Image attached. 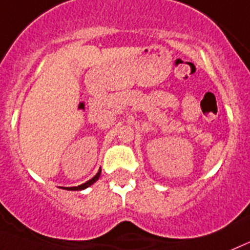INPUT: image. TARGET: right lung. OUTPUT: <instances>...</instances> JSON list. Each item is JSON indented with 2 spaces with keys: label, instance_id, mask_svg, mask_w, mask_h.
<instances>
[{
  "label": "right lung",
  "instance_id": "add662e5",
  "mask_svg": "<svg viewBox=\"0 0 250 250\" xmlns=\"http://www.w3.org/2000/svg\"><path fill=\"white\" fill-rule=\"evenodd\" d=\"M99 176H101V170L98 171V173H97V175H95V176L93 177V179H90V180H89V181L84 182V184H82V185L73 186V188H65V190H71V191L84 190V188H89V186H90V185H93V184H94V182L99 179Z\"/></svg>",
  "mask_w": 250,
  "mask_h": 250
}]
</instances>
